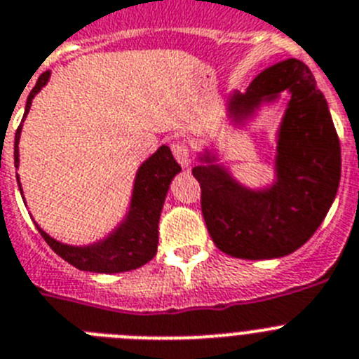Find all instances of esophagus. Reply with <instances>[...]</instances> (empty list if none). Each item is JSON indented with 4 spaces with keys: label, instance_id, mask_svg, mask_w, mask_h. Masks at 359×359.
Returning a JSON list of instances; mask_svg holds the SVG:
<instances>
[{
    "label": "esophagus",
    "instance_id": "obj_1",
    "mask_svg": "<svg viewBox=\"0 0 359 359\" xmlns=\"http://www.w3.org/2000/svg\"><path fill=\"white\" fill-rule=\"evenodd\" d=\"M171 151H173V155H175L177 162H179L180 166H189V162H191V149L186 144V141H179V139H177V141L171 144Z\"/></svg>",
    "mask_w": 359,
    "mask_h": 359
}]
</instances>
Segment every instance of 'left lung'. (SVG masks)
I'll return each mask as SVG.
<instances>
[{
  "mask_svg": "<svg viewBox=\"0 0 359 359\" xmlns=\"http://www.w3.org/2000/svg\"><path fill=\"white\" fill-rule=\"evenodd\" d=\"M287 88L291 101L280 128L278 182L273 188L249 191L222 168H193L208 231L220 251L235 258H278L302 248L323 222L338 191V133L323 93L300 59L266 68L248 92L231 99V108L245 114Z\"/></svg>",
  "mask_w": 359,
  "mask_h": 359,
  "instance_id": "1",
  "label": "left lung"
}]
</instances>
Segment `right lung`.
<instances>
[{
	"instance_id": "right-lung-1",
	"label": "right lung",
	"mask_w": 359,
	"mask_h": 359,
	"mask_svg": "<svg viewBox=\"0 0 359 359\" xmlns=\"http://www.w3.org/2000/svg\"><path fill=\"white\" fill-rule=\"evenodd\" d=\"M48 81V72L41 74L36 86L32 88L25 108V117L29 114L32 99ZM21 126L15 132L14 142V164L18 168L20 154H18V142H20ZM180 171L179 162L173 158L168 146H161L148 161L144 162L137 173L135 188H133L132 211L128 215V220L111 236L88 248H72L55 242L50 238L41 227L37 226L46 244L52 248L54 253L72 264L81 271H92V273H124L137 267L144 266L157 253L158 244V218H161L162 204L170 188L171 179ZM20 184V180H18Z\"/></svg>"
}]
</instances>
